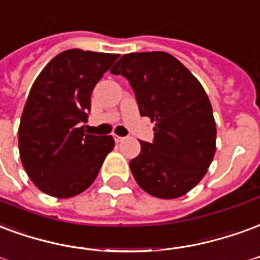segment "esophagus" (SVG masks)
I'll return each instance as SVG.
<instances>
[{
    "label": "esophagus",
    "mask_w": 260,
    "mask_h": 260,
    "mask_svg": "<svg viewBox=\"0 0 260 260\" xmlns=\"http://www.w3.org/2000/svg\"><path fill=\"white\" fill-rule=\"evenodd\" d=\"M113 138H115V141H116V143H122L123 140H124V137H120V136H116V134L113 136Z\"/></svg>",
    "instance_id": "esophagus-1"
}]
</instances>
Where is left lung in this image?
<instances>
[{
	"instance_id": "obj_1",
	"label": "left lung",
	"mask_w": 260,
	"mask_h": 260,
	"mask_svg": "<svg viewBox=\"0 0 260 260\" xmlns=\"http://www.w3.org/2000/svg\"><path fill=\"white\" fill-rule=\"evenodd\" d=\"M132 86L141 116L155 122L153 141L130 160L137 184L149 195L173 200L208 172L216 151V123L204 87L168 52L123 55L111 69Z\"/></svg>"
}]
</instances>
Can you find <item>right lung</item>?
Wrapping results in <instances>:
<instances>
[{
    "label": "right lung",
    "mask_w": 260,
    "mask_h": 260,
    "mask_svg": "<svg viewBox=\"0 0 260 260\" xmlns=\"http://www.w3.org/2000/svg\"><path fill=\"white\" fill-rule=\"evenodd\" d=\"M117 54L68 50L41 70L30 88L19 124V153L33 184L55 198H70L90 187L112 136L86 134L91 92Z\"/></svg>",
    "instance_id": "right-lung-1"
}]
</instances>
